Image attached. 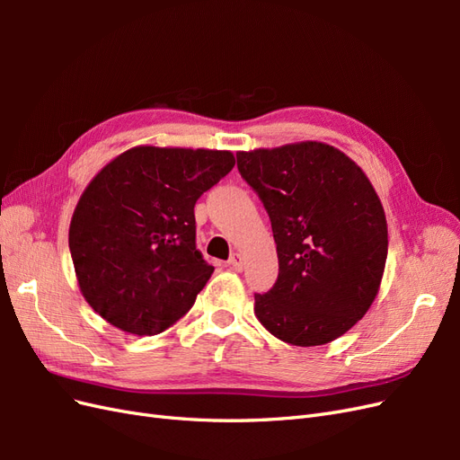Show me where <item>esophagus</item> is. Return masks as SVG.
Returning a JSON list of instances; mask_svg holds the SVG:
<instances>
[{
  "label": "esophagus",
  "mask_w": 460,
  "mask_h": 460,
  "mask_svg": "<svg viewBox=\"0 0 460 460\" xmlns=\"http://www.w3.org/2000/svg\"><path fill=\"white\" fill-rule=\"evenodd\" d=\"M228 264L234 270H238V272L243 270V259H242L240 253H232V257L228 259Z\"/></svg>",
  "instance_id": "1"
}]
</instances>
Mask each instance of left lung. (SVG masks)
Wrapping results in <instances>:
<instances>
[{
    "mask_svg": "<svg viewBox=\"0 0 460 460\" xmlns=\"http://www.w3.org/2000/svg\"><path fill=\"white\" fill-rule=\"evenodd\" d=\"M235 157L270 217L278 253V280L255 294V316L291 345L338 340L367 314L382 284L387 222L378 193L353 159L323 142Z\"/></svg>",
    "mask_w": 460,
    "mask_h": 460,
    "instance_id": "left-lung-1",
    "label": "left lung"
}]
</instances>
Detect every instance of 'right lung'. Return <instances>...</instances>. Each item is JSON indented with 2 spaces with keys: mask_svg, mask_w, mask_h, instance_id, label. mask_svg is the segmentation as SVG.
<instances>
[{
  "mask_svg": "<svg viewBox=\"0 0 460 460\" xmlns=\"http://www.w3.org/2000/svg\"><path fill=\"white\" fill-rule=\"evenodd\" d=\"M235 164L232 151L137 146L93 176L68 228L78 288L115 328L155 336L213 274L196 247L193 207Z\"/></svg>",
  "mask_w": 460,
  "mask_h": 460,
  "instance_id": "add662e5",
  "label": "right lung"
}]
</instances>
